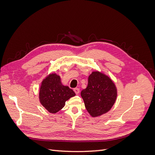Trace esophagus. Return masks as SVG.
I'll list each match as a JSON object with an SVG mask.
<instances>
[{"instance_id": "obj_1", "label": "esophagus", "mask_w": 155, "mask_h": 155, "mask_svg": "<svg viewBox=\"0 0 155 155\" xmlns=\"http://www.w3.org/2000/svg\"><path fill=\"white\" fill-rule=\"evenodd\" d=\"M74 91L75 93L77 95H78L79 94V88H74Z\"/></svg>"}]
</instances>
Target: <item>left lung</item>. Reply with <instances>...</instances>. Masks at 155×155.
Instances as JSON below:
<instances>
[{"label":"left lung","instance_id":"obj_1","mask_svg":"<svg viewBox=\"0 0 155 155\" xmlns=\"http://www.w3.org/2000/svg\"><path fill=\"white\" fill-rule=\"evenodd\" d=\"M88 113L92 117L105 114L113 106L117 90L111 79L104 74L92 72L88 79V85L81 92Z\"/></svg>","mask_w":155,"mask_h":155}]
</instances>
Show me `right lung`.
<instances>
[{"mask_svg": "<svg viewBox=\"0 0 155 155\" xmlns=\"http://www.w3.org/2000/svg\"><path fill=\"white\" fill-rule=\"evenodd\" d=\"M75 95L71 88L62 85L59 76L51 74L42 81L39 100L46 110L54 114L63 109L66 101Z\"/></svg>", "mask_w": 155, "mask_h": 155, "instance_id": "obj_1", "label": "right lung"}]
</instances>
